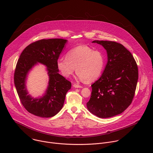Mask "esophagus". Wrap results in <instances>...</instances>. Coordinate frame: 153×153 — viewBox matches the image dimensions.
Listing matches in <instances>:
<instances>
[{
  "instance_id": "obj_1",
  "label": "esophagus",
  "mask_w": 153,
  "mask_h": 153,
  "mask_svg": "<svg viewBox=\"0 0 153 153\" xmlns=\"http://www.w3.org/2000/svg\"><path fill=\"white\" fill-rule=\"evenodd\" d=\"M73 86L74 87V88H82V86L81 85H79L78 84H74Z\"/></svg>"
}]
</instances>
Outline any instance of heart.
I'll return each instance as SVG.
<instances>
[{"instance_id": "b5f03b06", "label": "heart", "mask_w": 153, "mask_h": 153, "mask_svg": "<svg viewBox=\"0 0 153 153\" xmlns=\"http://www.w3.org/2000/svg\"><path fill=\"white\" fill-rule=\"evenodd\" d=\"M105 63L106 58L102 52L81 45L68 51L67 58H59L56 64L65 77H69L76 70L79 79L86 83H91L102 76Z\"/></svg>"}]
</instances>
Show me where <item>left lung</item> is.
I'll return each mask as SVG.
<instances>
[{
	"label": "left lung",
	"instance_id": "8db88e82",
	"mask_svg": "<svg viewBox=\"0 0 153 153\" xmlns=\"http://www.w3.org/2000/svg\"><path fill=\"white\" fill-rule=\"evenodd\" d=\"M106 51L108 61L100 77L91 85L88 110L100 118L123 112L131 103L138 80V67L133 55L113 41L94 40Z\"/></svg>",
	"mask_w": 153,
	"mask_h": 153
}]
</instances>
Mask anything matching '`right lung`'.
<instances>
[{"label": "right lung", "mask_w": 153, "mask_h": 153, "mask_svg": "<svg viewBox=\"0 0 153 153\" xmlns=\"http://www.w3.org/2000/svg\"><path fill=\"white\" fill-rule=\"evenodd\" d=\"M67 42L62 39L39 40L21 53L14 72V85L22 104L30 113L47 118L55 116L62 108L71 83L59 73L56 63ZM38 62L47 67L49 82L43 96L34 98L28 94L26 80L29 71Z\"/></svg>", "instance_id": "right-lung-1"}]
</instances>
